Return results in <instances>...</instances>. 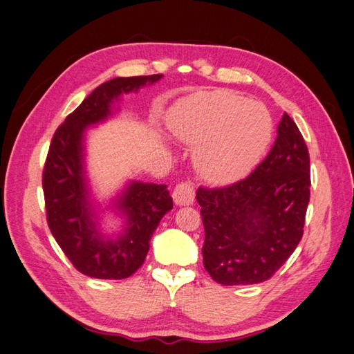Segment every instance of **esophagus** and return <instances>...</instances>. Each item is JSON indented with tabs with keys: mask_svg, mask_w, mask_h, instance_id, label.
<instances>
[{
	"mask_svg": "<svg viewBox=\"0 0 354 354\" xmlns=\"http://www.w3.org/2000/svg\"><path fill=\"white\" fill-rule=\"evenodd\" d=\"M173 199L178 207L192 205L195 199V190L190 183H180L173 190Z\"/></svg>",
	"mask_w": 354,
	"mask_h": 354,
	"instance_id": "34e87169",
	"label": "esophagus"
}]
</instances>
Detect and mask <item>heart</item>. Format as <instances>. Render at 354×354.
<instances>
[{"mask_svg": "<svg viewBox=\"0 0 354 354\" xmlns=\"http://www.w3.org/2000/svg\"><path fill=\"white\" fill-rule=\"evenodd\" d=\"M168 131L195 147L199 174L216 185L238 180L259 162L273 137L270 112L230 90L198 91L168 113Z\"/></svg>", "mask_w": 354, "mask_h": 354, "instance_id": "obj_1", "label": "heart"}]
</instances>
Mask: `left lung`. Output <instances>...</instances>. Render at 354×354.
Instances as JSON below:
<instances>
[{
  "instance_id": "left-lung-1",
  "label": "left lung",
  "mask_w": 354,
  "mask_h": 354,
  "mask_svg": "<svg viewBox=\"0 0 354 354\" xmlns=\"http://www.w3.org/2000/svg\"><path fill=\"white\" fill-rule=\"evenodd\" d=\"M205 242L203 266L221 285L264 282L303 238L310 201V156L291 116L252 173L227 187L196 190Z\"/></svg>"
}]
</instances>
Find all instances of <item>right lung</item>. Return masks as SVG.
Segmentation results:
<instances>
[{
	"instance_id": "obj_1",
	"label": "right lung",
	"mask_w": 354,
	"mask_h": 354,
	"mask_svg": "<svg viewBox=\"0 0 354 354\" xmlns=\"http://www.w3.org/2000/svg\"><path fill=\"white\" fill-rule=\"evenodd\" d=\"M164 75L113 78L99 85L53 136L42 174L48 227L75 269L95 279H125L146 259L159 221L173 209L165 185L128 180L108 202L95 198L87 171V134L120 113L122 94L137 93ZM108 213L123 220L105 233Z\"/></svg>"
}]
</instances>
